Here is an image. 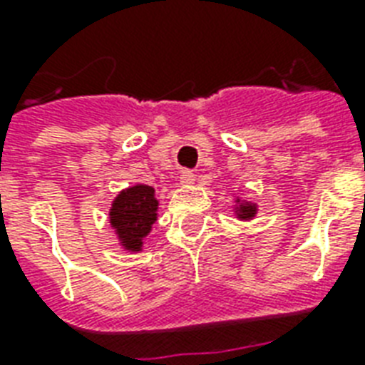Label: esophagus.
I'll list each match as a JSON object with an SVG mask.
<instances>
[{
  "instance_id": "1",
  "label": "esophagus",
  "mask_w": 365,
  "mask_h": 365,
  "mask_svg": "<svg viewBox=\"0 0 365 365\" xmlns=\"http://www.w3.org/2000/svg\"><path fill=\"white\" fill-rule=\"evenodd\" d=\"M195 182V174L193 172H189V170H183L182 174H180V183H182V185H185V187H187V185H191V183Z\"/></svg>"
}]
</instances>
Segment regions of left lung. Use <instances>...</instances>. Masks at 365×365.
Returning a JSON list of instances; mask_svg holds the SVG:
<instances>
[{"label": "left lung", "instance_id": "8db88e82", "mask_svg": "<svg viewBox=\"0 0 365 365\" xmlns=\"http://www.w3.org/2000/svg\"><path fill=\"white\" fill-rule=\"evenodd\" d=\"M255 216V206L254 205H240L239 208V217L242 220H250Z\"/></svg>", "mask_w": 365, "mask_h": 365}]
</instances>
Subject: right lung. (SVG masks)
<instances>
[{"label":"right lung","mask_w":365,"mask_h":365,"mask_svg":"<svg viewBox=\"0 0 365 365\" xmlns=\"http://www.w3.org/2000/svg\"><path fill=\"white\" fill-rule=\"evenodd\" d=\"M157 206L159 202L155 199V189L149 185L128 187L113 200L110 222L126 250L138 252L142 248L143 237L157 222Z\"/></svg>","instance_id":"right-lung-1"}]
</instances>
